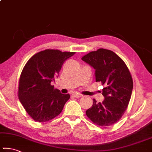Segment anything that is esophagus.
Here are the masks:
<instances>
[{
  "label": "esophagus",
  "mask_w": 152,
  "mask_h": 152,
  "mask_svg": "<svg viewBox=\"0 0 152 152\" xmlns=\"http://www.w3.org/2000/svg\"><path fill=\"white\" fill-rule=\"evenodd\" d=\"M73 96H75V97H76V98H80V97H81V96H82L83 95H82V94H79V93H74L73 94Z\"/></svg>",
  "instance_id": "esophagus-1"
}]
</instances>
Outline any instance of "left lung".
<instances>
[{
	"label": "left lung",
	"instance_id": "obj_1",
	"mask_svg": "<svg viewBox=\"0 0 152 152\" xmlns=\"http://www.w3.org/2000/svg\"><path fill=\"white\" fill-rule=\"evenodd\" d=\"M81 60L95 69L96 82L104 86V101L97 103L93 99V104L86 114L99 126L116 124L126 110L132 92L133 80L128 68L115 53L105 49L90 52Z\"/></svg>",
	"mask_w": 152,
	"mask_h": 152
}]
</instances>
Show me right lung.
I'll return each mask as SVG.
<instances>
[{"label":"right lung","mask_w":152,"mask_h":152,"mask_svg":"<svg viewBox=\"0 0 152 152\" xmlns=\"http://www.w3.org/2000/svg\"><path fill=\"white\" fill-rule=\"evenodd\" d=\"M75 52L46 49L34 55L22 71L18 95L27 114L35 121L47 122L61 113L69 94H61L50 84L64 61Z\"/></svg>","instance_id":"1"}]
</instances>
